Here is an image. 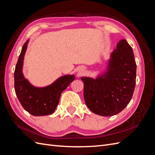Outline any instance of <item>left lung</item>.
<instances>
[{"mask_svg":"<svg viewBox=\"0 0 155 155\" xmlns=\"http://www.w3.org/2000/svg\"><path fill=\"white\" fill-rule=\"evenodd\" d=\"M137 64L133 48L125 39L110 54L107 71L96 79L82 77L83 96L92 112L111 116L124 110L133 97Z\"/></svg>","mask_w":155,"mask_h":155,"instance_id":"1","label":"left lung"}]
</instances>
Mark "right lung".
<instances>
[{
    "mask_svg": "<svg viewBox=\"0 0 155 155\" xmlns=\"http://www.w3.org/2000/svg\"><path fill=\"white\" fill-rule=\"evenodd\" d=\"M29 40L23 45L14 72V85L18 101L23 108L33 116L52 114L59 104L62 92L75 79L74 75L60 77L50 85L35 87L25 78L22 72L23 60Z\"/></svg>",
    "mask_w": 155,
    "mask_h": 155,
    "instance_id": "add662e5",
    "label": "right lung"
}]
</instances>
